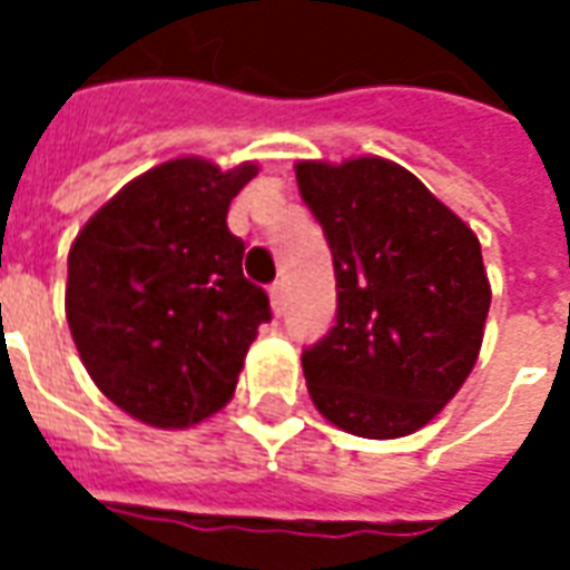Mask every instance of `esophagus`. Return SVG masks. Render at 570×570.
<instances>
[{
    "label": "esophagus",
    "instance_id": "esophagus-1",
    "mask_svg": "<svg viewBox=\"0 0 570 570\" xmlns=\"http://www.w3.org/2000/svg\"><path fill=\"white\" fill-rule=\"evenodd\" d=\"M268 296H272L274 314H284V308H286V289H284V284H281V281H277V284H272V289H268Z\"/></svg>",
    "mask_w": 570,
    "mask_h": 570
}]
</instances>
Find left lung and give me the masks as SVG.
Returning <instances> with one entry per match:
<instances>
[{"label":"left lung","instance_id":"left-lung-1","mask_svg":"<svg viewBox=\"0 0 570 570\" xmlns=\"http://www.w3.org/2000/svg\"><path fill=\"white\" fill-rule=\"evenodd\" d=\"M333 249L335 323L302 351L314 406L335 428L394 440L464 384L491 289L476 235L419 176L384 158L296 164Z\"/></svg>","mask_w":570,"mask_h":570}]
</instances>
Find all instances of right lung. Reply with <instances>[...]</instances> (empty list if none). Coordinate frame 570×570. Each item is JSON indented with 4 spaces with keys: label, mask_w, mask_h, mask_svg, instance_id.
<instances>
[{
    "label": "right lung",
    "mask_w": 570,
    "mask_h": 570,
    "mask_svg": "<svg viewBox=\"0 0 570 570\" xmlns=\"http://www.w3.org/2000/svg\"><path fill=\"white\" fill-rule=\"evenodd\" d=\"M253 176L256 164H158L94 213L69 249L72 342L94 384L142 424L191 428L223 409L272 321L225 223Z\"/></svg>",
    "instance_id": "1"
}]
</instances>
